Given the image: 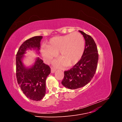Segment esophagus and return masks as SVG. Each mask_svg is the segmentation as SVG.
Returning <instances> with one entry per match:
<instances>
[{
  "mask_svg": "<svg viewBox=\"0 0 122 122\" xmlns=\"http://www.w3.org/2000/svg\"><path fill=\"white\" fill-rule=\"evenodd\" d=\"M55 71H56V70L54 69L53 68H51V73H54Z\"/></svg>",
  "mask_w": 122,
  "mask_h": 122,
  "instance_id": "34e87169",
  "label": "esophagus"
}]
</instances>
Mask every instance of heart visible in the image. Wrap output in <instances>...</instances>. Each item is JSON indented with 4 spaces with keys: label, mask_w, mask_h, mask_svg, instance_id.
<instances>
[{
    "label": "heart",
    "mask_w": 122,
    "mask_h": 122,
    "mask_svg": "<svg viewBox=\"0 0 122 122\" xmlns=\"http://www.w3.org/2000/svg\"><path fill=\"white\" fill-rule=\"evenodd\" d=\"M85 49V41L82 35L74 32L63 36L51 38L46 47L42 49V56L46 62H50L58 55L60 61L54 64L57 66L69 68L76 65L81 58Z\"/></svg>",
    "instance_id": "b5f03b06"
}]
</instances>
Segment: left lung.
Returning a JSON list of instances; mask_svg holds the SVG:
<instances>
[{
	"instance_id": "obj_1",
	"label": "left lung",
	"mask_w": 122,
	"mask_h": 122,
	"mask_svg": "<svg viewBox=\"0 0 122 122\" xmlns=\"http://www.w3.org/2000/svg\"><path fill=\"white\" fill-rule=\"evenodd\" d=\"M79 31L86 41L84 53L78 62L64 72L61 81L65 87L71 90L82 87L91 81L96 71L98 61V49L94 39L84 32Z\"/></svg>"
}]
</instances>
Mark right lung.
I'll use <instances>...</instances> for the list:
<instances>
[{
	"label": "right lung",
	"mask_w": 122,
	"mask_h": 122,
	"mask_svg": "<svg viewBox=\"0 0 122 122\" xmlns=\"http://www.w3.org/2000/svg\"><path fill=\"white\" fill-rule=\"evenodd\" d=\"M42 36L29 39L22 44L16 54V77L21 90L28 98L40 101L46 93V79L51 72L49 66L45 64L40 57L36 58L34 64L25 67L22 60L27 50H34L39 54Z\"/></svg>",
	"instance_id": "add662e5"
}]
</instances>
